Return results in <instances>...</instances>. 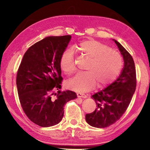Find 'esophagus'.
I'll return each mask as SVG.
<instances>
[{
	"instance_id": "1",
	"label": "esophagus",
	"mask_w": 150,
	"mask_h": 150,
	"mask_svg": "<svg viewBox=\"0 0 150 150\" xmlns=\"http://www.w3.org/2000/svg\"><path fill=\"white\" fill-rule=\"evenodd\" d=\"M77 95L78 97H81V98H84L87 97L86 95L84 93H77Z\"/></svg>"
}]
</instances>
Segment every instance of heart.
Here are the masks:
<instances>
[{
    "instance_id": "heart-1",
    "label": "heart",
    "mask_w": 150,
    "mask_h": 150,
    "mask_svg": "<svg viewBox=\"0 0 150 150\" xmlns=\"http://www.w3.org/2000/svg\"><path fill=\"white\" fill-rule=\"evenodd\" d=\"M77 50L82 55L90 59L86 68L88 71L77 73L67 82L70 90L88 91L97 83L99 87H105L119 75L122 67V57L106 44L93 39L86 40L79 44ZM59 66L66 75L75 72V58L71 50H67L62 53Z\"/></svg>"
}]
</instances>
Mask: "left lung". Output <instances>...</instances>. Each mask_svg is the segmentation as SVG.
Instances as JSON below:
<instances>
[{
  "label": "left lung",
  "mask_w": 150,
  "mask_h": 150,
  "mask_svg": "<svg viewBox=\"0 0 150 150\" xmlns=\"http://www.w3.org/2000/svg\"><path fill=\"white\" fill-rule=\"evenodd\" d=\"M124 59V68L119 78L104 90L91 96L97 108L86 115V120L90 126L104 128L120 119L126 111L136 89L135 63L132 55L116 40Z\"/></svg>",
  "instance_id": "obj_1"
}]
</instances>
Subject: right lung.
Here are the masks:
<instances>
[{"instance_id":"1","label":"right lung","mask_w":150,"mask_h":150,"mask_svg":"<svg viewBox=\"0 0 150 150\" xmlns=\"http://www.w3.org/2000/svg\"><path fill=\"white\" fill-rule=\"evenodd\" d=\"M71 38H44L28 49L18 68L16 84L22 110L31 122L41 127L59 123L64 105L77 98L75 92L60 90L62 77L59 60Z\"/></svg>"}]
</instances>
